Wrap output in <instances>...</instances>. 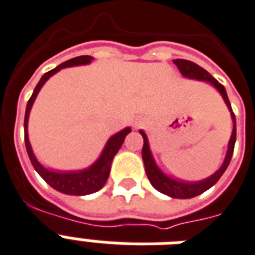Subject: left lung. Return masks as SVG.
Wrapping results in <instances>:
<instances>
[{
    "label": "left lung",
    "instance_id": "left-lung-1",
    "mask_svg": "<svg viewBox=\"0 0 255 255\" xmlns=\"http://www.w3.org/2000/svg\"><path fill=\"white\" fill-rule=\"evenodd\" d=\"M173 63L175 64L185 77L188 78H195V80H203L207 81V82H211L214 85L215 88L220 92V94L223 95L225 103L228 109L231 110L232 119H233V132H232V137L229 140V146L228 152H227V157H225V161L223 163V166L219 169V171H216L212 177L207 178L204 181L195 182V183H186V182H178L171 179V178L166 177L163 174L162 171L156 166V163L153 161V157L150 154V150H149L148 145V138H146L145 133L142 131H140L142 138H144V145H142V161H144V166H145V173L146 177H148L149 182L152 183V186L156 190H158L160 192L165 194V195H169L171 198H178V199H188V198H194L196 195H200L202 192L207 191L208 188L212 187V186L216 183L220 177L224 174V171L227 170L229 162L232 160V156H233V150H235V142H236V117L233 110H232L231 102H229L228 95L225 92V88L223 85L211 76L206 69H203L202 67H199L198 64L192 63V61H188V60L183 59H177L173 60Z\"/></svg>",
    "mask_w": 255,
    "mask_h": 255
}]
</instances>
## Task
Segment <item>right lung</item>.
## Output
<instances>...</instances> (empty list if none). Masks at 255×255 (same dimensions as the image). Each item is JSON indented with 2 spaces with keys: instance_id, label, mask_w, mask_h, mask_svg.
Returning a JSON list of instances; mask_svg holds the SVG:
<instances>
[{
  "instance_id": "add662e5",
  "label": "right lung",
  "mask_w": 255,
  "mask_h": 255,
  "mask_svg": "<svg viewBox=\"0 0 255 255\" xmlns=\"http://www.w3.org/2000/svg\"><path fill=\"white\" fill-rule=\"evenodd\" d=\"M92 60V56H78V57H74V59H70L68 61H65V63L60 64L59 67H56L55 69L47 72L40 78V81L36 85V88H35L34 93H32V95L28 99L26 107V115H24V144H26L27 153H28V157H30L32 166L35 167V170L38 171L39 175L51 187H53L55 190H57L60 192L68 194V195H88V194L98 191V190H101L103 187V185L106 183L107 178H109L114 156L117 154L119 148L122 146L126 136L131 132V128H126V129H123L119 133L114 134L113 137L109 140V142H107L106 148L103 150L102 156L99 157V160L93 166L86 169V170L77 171V173H56V171H51L41 166L40 163L38 162V160L35 158L32 149H31L30 141H28V137H27V122H28V114H30L31 106H32V103H34L39 90L44 85L45 81L48 80L52 74H55L56 72L63 69V68L81 65V64H88Z\"/></svg>"
}]
</instances>
